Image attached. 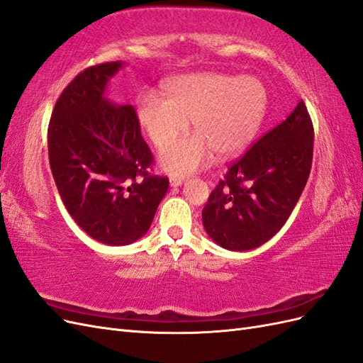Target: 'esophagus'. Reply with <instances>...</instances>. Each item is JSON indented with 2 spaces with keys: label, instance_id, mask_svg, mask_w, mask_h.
Instances as JSON below:
<instances>
[{
  "label": "esophagus",
  "instance_id": "1",
  "mask_svg": "<svg viewBox=\"0 0 363 363\" xmlns=\"http://www.w3.org/2000/svg\"><path fill=\"white\" fill-rule=\"evenodd\" d=\"M183 182H184L183 177H171L169 179V183H171L172 188H177V186H182Z\"/></svg>",
  "mask_w": 363,
  "mask_h": 363
}]
</instances>
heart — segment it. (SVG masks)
<instances>
[{"label":"heart","mask_w":363,"mask_h":363,"mask_svg":"<svg viewBox=\"0 0 363 363\" xmlns=\"http://www.w3.org/2000/svg\"><path fill=\"white\" fill-rule=\"evenodd\" d=\"M162 95L145 91L136 103V116L157 148L187 129L193 119L197 135L167 146L160 164L171 174H189L206 167L212 152L232 156L256 138L265 121L269 95L252 75L199 72L180 75L164 84Z\"/></svg>","instance_id":"heart-1"}]
</instances>
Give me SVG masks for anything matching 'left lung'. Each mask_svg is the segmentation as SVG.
<instances>
[{"label":"left lung","mask_w":363,"mask_h":363,"mask_svg":"<svg viewBox=\"0 0 363 363\" xmlns=\"http://www.w3.org/2000/svg\"><path fill=\"white\" fill-rule=\"evenodd\" d=\"M313 125L298 101L219 180L203 208L206 233L225 250L265 244L286 223L309 179Z\"/></svg>","instance_id":"left-lung-1"}]
</instances>
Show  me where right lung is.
I'll return each instance as SVG.
<instances>
[{
    "mask_svg": "<svg viewBox=\"0 0 363 363\" xmlns=\"http://www.w3.org/2000/svg\"><path fill=\"white\" fill-rule=\"evenodd\" d=\"M124 67L86 68L65 87L48 125V157L62 201L84 233L106 245L144 236L168 191L151 175L152 155L133 106L106 98L108 80Z\"/></svg>",
    "mask_w": 363,
    "mask_h": 363,
    "instance_id": "obj_1",
    "label": "right lung"
}]
</instances>
